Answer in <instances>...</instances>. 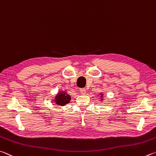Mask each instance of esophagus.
Segmentation results:
<instances>
[{
    "label": "esophagus",
    "instance_id": "34e87169",
    "mask_svg": "<svg viewBox=\"0 0 156 156\" xmlns=\"http://www.w3.org/2000/svg\"><path fill=\"white\" fill-rule=\"evenodd\" d=\"M80 93L83 95H85L86 94V90L85 88H81L80 89Z\"/></svg>",
    "mask_w": 156,
    "mask_h": 156
}]
</instances>
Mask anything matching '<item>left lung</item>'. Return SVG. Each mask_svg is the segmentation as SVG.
Wrapping results in <instances>:
<instances>
[{"mask_svg":"<svg viewBox=\"0 0 156 156\" xmlns=\"http://www.w3.org/2000/svg\"><path fill=\"white\" fill-rule=\"evenodd\" d=\"M99 94V99H100V101L101 102H103V100H104V95H103V93H101H101H99L98 94Z\"/></svg>","mask_w":156,"mask_h":156,"instance_id":"1","label":"left lung"}]
</instances>
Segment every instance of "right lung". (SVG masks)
I'll return each mask as SVG.
<instances>
[{
	"label": "right lung",
	"instance_id": "add662e5",
	"mask_svg": "<svg viewBox=\"0 0 156 156\" xmlns=\"http://www.w3.org/2000/svg\"><path fill=\"white\" fill-rule=\"evenodd\" d=\"M71 100V97L68 94L67 90H59L57 94L55 96L54 102L57 105L64 106L70 103Z\"/></svg>",
	"mask_w": 156,
	"mask_h": 156
}]
</instances>
